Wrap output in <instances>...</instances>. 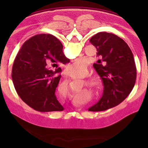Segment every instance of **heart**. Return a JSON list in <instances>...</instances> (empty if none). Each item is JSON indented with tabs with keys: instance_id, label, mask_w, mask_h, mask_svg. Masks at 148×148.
Instances as JSON below:
<instances>
[{
	"instance_id": "heart-1",
	"label": "heart",
	"mask_w": 148,
	"mask_h": 148,
	"mask_svg": "<svg viewBox=\"0 0 148 148\" xmlns=\"http://www.w3.org/2000/svg\"><path fill=\"white\" fill-rule=\"evenodd\" d=\"M86 67V64L84 62L82 61H77L76 62H74L72 64L69 65V66L66 68V72L69 76H77V78L83 79L88 76V70L86 69L84 71ZM84 71V72L83 71ZM84 72L83 73V72ZM85 84L86 86L91 89H99L101 87V82L97 79V77H89L85 79ZM62 87H63V94L64 96L66 97L70 95L69 91V85L66 82H64L62 84ZM86 95L87 96H89L88 92H86ZM84 94L83 93H78L76 95V99L77 101L80 102H83L84 100L83 99Z\"/></svg>"
}]
</instances>
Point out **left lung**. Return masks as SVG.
<instances>
[{
	"instance_id": "left-lung-1",
	"label": "left lung",
	"mask_w": 148,
	"mask_h": 148,
	"mask_svg": "<svg viewBox=\"0 0 148 148\" xmlns=\"http://www.w3.org/2000/svg\"><path fill=\"white\" fill-rule=\"evenodd\" d=\"M89 42L101 59L93 67L102 79L104 90L101 99L88 111H104L121 103L131 92L136 78V65L130 47L117 35L101 32Z\"/></svg>"
}]
</instances>
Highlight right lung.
Wrapping results in <instances>:
<instances>
[{
  "mask_svg": "<svg viewBox=\"0 0 148 148\" xmlns=\"http://www.w3.org/2000/svg\"><path fill=\"white\" fill-rule=\"evenodd\" d=\"M62 47L53 35H35L23 44L14 60L12 78L16 91L22 101L38 112L64 110L56 96L61 79L56 74L61 72L58 66L70 61Z\"/></svg>",
  "mask_w": 148,
  "mask_h": 148,
  "instance_id": "1",
  "label": "right lung"
}]
</instances>
